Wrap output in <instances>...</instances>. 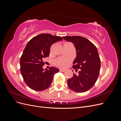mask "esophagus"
Returning a JSON list of instances; mask_svg holds the SVG:
<instances>
[{
    "instance_id": "1",
    "label": "esophagus",
    "mask_w": 121,
    "mask_h": 121,
    "mask_svg": "<svg viewBox=\"0 0 121 121\" xmlns=\"http://www.w3.org/2000/svg\"><path fill=\"white\" fill-rule=\"evenodd\" d=\"M60 72H64L65 71V69H60Z\"/></svg>"
}]
</instances>
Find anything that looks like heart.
<instances>
[{"label":"heart","mask_w":121,"mask_h":121,"mask_svg":"<svg viewBox=\"0 0 121 121\" xmlns=\"http://www.w3.org/2000/svg\"><path fill=\"white\" fill-rule=\"evenodd\" d=\"M71 61L70 57H60L55 60V65L57 67L65 68L71 63Z\"/></svg>","instance_id":"b5f03b06"}]
</instances>
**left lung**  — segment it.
I'll list each match as a JSON object with an SVG mask.
<instances>
[{
  "label": "left lung",
  "instance_id": "left-lung-1",
  "mask_svg": "<svg viewBox=\"0 0 121 121\" xmlns=\"http://www.w3.org/2000/svg\"><path fill=\"white\" fill-rule=\"evenodd\" d=\"M63 38L72 42L76 49L77 56L73 68L80 69L79 75L75 74L68 80V85L71 90L84 92L92 88L99 74L100 60L96 47L86 38L79 36H64Z\"/></svg>",
  "mask_w": 121,
  "mask_h": 121
}]
</instances>
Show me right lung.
Masks as SVG:
<instances>
[{"mask_svg": "<svg viewBox=\"0 0 121 121\" xmlns=\"http://www.w3.org/2000/svg\"><path fill=\"white\" fill-rule=\"evenodd\" d=\"M63 40L60 36L41 34L28 42L20 58V71L27 85L35 91L44 90L50 86L53 76L59 72L56 68L43 69L44 58L49 55L54 43Z\"/></svg>", "mask_w": 121, "mask_h": 121, "instance_id": "obj_1", "label": "right lung"}]
</instances>
